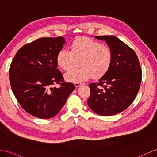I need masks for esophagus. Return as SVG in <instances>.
<instances>
[{"label":"esophagus","instance_id":"34e87169","mask_svg":"<svg viewBox=\"0 0 157 157\" xmlns=\"http://www.w3.org/2000/svg\"><path fill=\"white\" fill-rule=\"evenodd\" d=\"M74 85H75V86L76 87H78L82 86V83H79V82H75V83H74Z\"/></svg>","mask_w":157,"mask_h":157}]
</instances>
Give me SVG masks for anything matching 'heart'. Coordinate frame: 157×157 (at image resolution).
Returning <instances> with one entry per match:
<instances>
[{"instance_id": "b5f03b06", "label": "heart", "mask_w": 157, "mask_h": 157, "mask_svg": "<svg viewBox=\"0 0 157 157\" xmlns=\"http://www.w3.org/2000/svg\"><path fill=\"white\" fill-rule=\"evenodd\" d=\"M113 60L111 48L87 37L75 39L70 45V51L62 49L57 55L56 61L64 71H69L79 63L80 67L67 72V80L82 82L91 77L101 78L109 70Z\"/></svg>"}]
</instances>
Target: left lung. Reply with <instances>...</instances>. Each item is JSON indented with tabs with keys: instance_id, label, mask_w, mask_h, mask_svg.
Masks as SVG:
<instances>
[{
	"instance_id": "8db88e82",
	"label": "left lung",
	"mask_w": 157,
	"mask_h": 157,
	"mask_svg": "<svg viewBox=\"0 0 157 157\" xmlns=\"http://www.w3.org/2000/svg\"><path fill=\"white\" fill-rule=\"evenodd\" d=\"M95 38L107 42L113 52V60L98 83L89 85L91 94L87 104L99 115H113L125 110L134 101L141 82V68L134 50L117 37L98 36Z\"/></svg>"
}]
</instances>
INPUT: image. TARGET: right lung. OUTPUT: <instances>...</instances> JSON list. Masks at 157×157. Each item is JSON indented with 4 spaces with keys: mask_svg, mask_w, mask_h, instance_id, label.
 <instances>
[{
    "mask_svg": "<svg viewBox=\"0 0 157 157\" xmlns=\"http://www.w3.org/2000/svg\"><path fill=\"white\" fill-rule=\"evenodd\" d=\"M64 44L62 36L37 39L20 48L11 62L12 90L21 106L36 117H54L75 89L57 69L56 58Z\"/></svg>",
    "mask_w": 157,
    "mask_h": 157,
    "instance_id": "obj_1",
    "label": "right lung"
}]
</instances>
